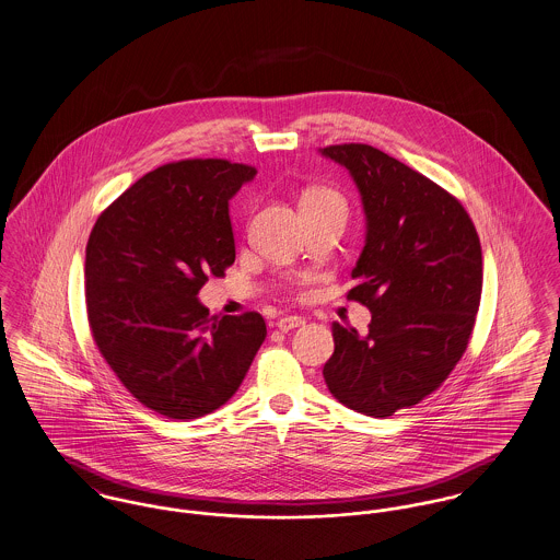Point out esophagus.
Returning <instances> with one entry per match:
<instances>
[{"label":"esophagus","instance_id":"obj_1","mask_svg":"<svg viewBox=\"0 0 560 560\" xmlns=\"http://www.w3.org/2000/svg\"><path fill=\"white\" fill-rule=\"evenodd\" d=\"M276 325H278L280 331H291V329H298V327L305 325V320L302 316H282Z\"/></svg>","mask_w":560,"mask_h":560}]
</instances>
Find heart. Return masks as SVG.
<instances>
[{
	"mask_svg": "<svg viewBox=\"0 0 560 560\" xmlns=\"http://www.w3.org/2000/svg\"><path fill=\"white\" fill-rule=\"evenodd\" d=\"M314 199H340L336 192H331V190H323V188H318V190H310V192H305L304 199L302 201H314Z\"/></svg>",
	"mask_w": 560,
	"mask_h": 560,
	"instance_id": "heart-1",
	"label": "heart"
}]
</instances>
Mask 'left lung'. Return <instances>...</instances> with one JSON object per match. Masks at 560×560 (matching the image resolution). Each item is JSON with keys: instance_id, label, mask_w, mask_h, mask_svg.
Returning a JSON list of instances; mask_svg holds the SVG:
<instances>
[{"instance_id": "left-lung-1", "label": "left lung", "mask_w": 560, "mask_h": 560, "mask_svg": "<svg viewBox=\"0 0 560 560\" xmlns=\"http://www.w3.org/2000/svg\"><path fill=\"white\" fill-rule=\"evenodd\" d=\"M320 153L349 168L365 211V246L347 293L372 312L368 336L334 323L323 368L331 396L392 417L436 392L472 334L483 265L475 224L454 195L372 145Z\"/></svg>"}]
</instances>
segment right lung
<instances>
[{
  "mask_svg": "<svg viewBox=\"0 0 560 560\" xmlns=\"http://www.w3.org/2000/svg\"><path fill=\"white\" fill-rule=\"evenodd\" d=\"M255 166L195 158L158 166L108 205L85 250L94 342L121 385L166 419H197L242 385L267 327L209 316L199 291L235 262L229 201Z\"/></svg>",
  "mask_w": 560,
  "mask_h": 560,
  "instance_id": "obj_1",
  "label": "right lung"
}]
</instances>
